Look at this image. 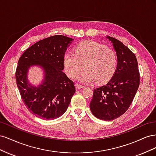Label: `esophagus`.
I'll list each match as a JSON object with an SVG mask.
<instances>
[{"instance_id": "34e87169", "label": "esophagus", "mask_w": 156, "mask_h": 156, "mask_svg": "<svg viewBox=\"0 0 156 156\" xmlns=\"http://www.w3.org/2000/svg\"><path fill=\"white\" fill-rule=\"evenodd\" d=\"M75 88H76L77 90H78V89H83V88H84V87L81 85V84H77L76 85H75Z\"/></svg>"}]
</instances>
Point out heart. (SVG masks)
<instances>
[{"mask_svg": "<svg viewBox=\"0 0 156 156\" xmlns=\"http://www.w3.org/2000/svg\"><path fill=\"white\" fill-rule=\"evenodd\" d=\"M65 72L72 79L79 75L78 81L88 84L97 81L99 83L108 81L114 74L117 57L111 49L93 41L87 40L80 43L75 49V53L67 52L63 59Z\"/></svg>", "mask_w": 156, "mask_h": 156, "instance_id": "heart-1", "label": "heart"}]
</instances>
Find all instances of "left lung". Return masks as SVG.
I'll return each mask as SVG.
<instances>
[{"label": "left lung", "instance_id": "8db88e82", "mask_svg": "<svg viewBox=\"0 0 156 156\" xmlns=\"http://www.w3.org/2000/svg\"><path fill=\"white\" fill-rule=\"evenodd\" d=\"M116 56L115 72L107 84L94 90L90 108L99 119L112 120L128 109L139 87L138 63L134 53L121 41L110 36Z\"/></svg>", "mask_w": 156, "mask_h": 156}]
</instances>
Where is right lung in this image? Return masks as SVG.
Segmentation results:
<instances>
[{"mask_svg":"<svg viewBox=\"0 0 156 156\" xmlns=\"http://www.w3.org/2000/svg\"><path fill=\"white\" fill-rule=\"evenodd\" d=\"M73 41L62 35L47 37L27 49L19 60L16 73L18 89L28 109L40 119L49 120L62 116L75 92L74 83L62 72L64 56ZM33 66L43 72L37 86L28 79Z\"/></svg>","mask_w":156,"mask_h":156,"instance_id":"right-lung-1","label":"right lung"}]
</instances>
